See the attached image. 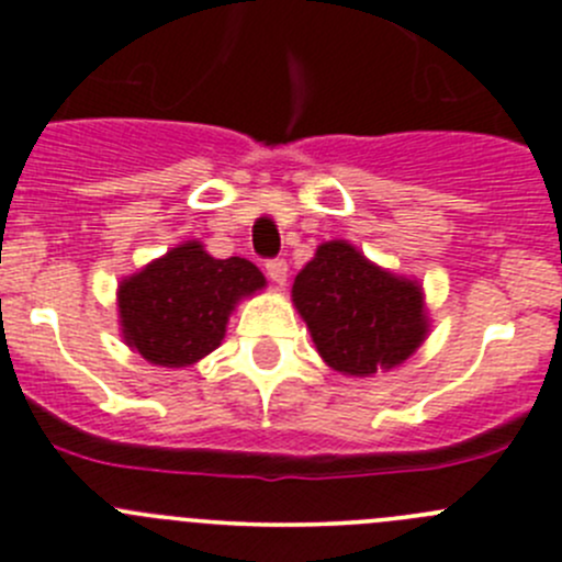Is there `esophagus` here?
I'll return each mask as SVG.
<instances>
[{
  "mask_svg": "<svg viewBox=\"0 0 562 562\" xmlns=\"http://www.w3.org/2000/svg\"><path fill=\"white\" fill-rule=\"evenodd\" d=\"M266 274H269L271 282H277V285H285L288 263L285 260H280V257H277V260H269V263H266Z\"/></svg>",
  "mask_w": 562,
  "mask_h": 562,
  "instance_id": "34e87169",
  "label": "esophagus"
}]
</instances>
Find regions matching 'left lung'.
Returning <instances> with one entry per match:
<instances>
[{
  "label": "left lung",
  "instance_id": "obj_1",
  "mask_svg": "<svg viewBox=\"0 0 562 562\" xmlns=\"http://www.w3.org/2000/svg\"><path fill=\"white\" fill-rule=\"evenodd\" d=\"M291 299L324 363L346 376L396 369L429 333L422 282L371 263L349 240H324Z\"/></svg>",
  "mask_w": 562,
  "mask_h": 562
}]
</instances>
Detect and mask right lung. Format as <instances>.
<instances>
[{
  "label": "right lung",
  "mask_w": 562,
  "mask_h": 562,
  "mask_svg": "<svg viewBox=\"0 0 562 562\" xmlns=\"http://www.w3.org/2000/svg\"><path fill=\"white\" fill-rule=\"evenodd\" d=\"M263 288L246 257L218 260L202 240H186L119 282L122 338L151 366L186 369L222 346L240 299Z\"/></svg>",
  "instance_id": "obj_1"
}]
</instances>
